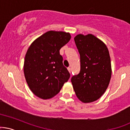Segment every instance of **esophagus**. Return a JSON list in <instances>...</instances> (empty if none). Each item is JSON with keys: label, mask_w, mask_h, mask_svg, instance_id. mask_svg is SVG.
<instances>
[{"label": "esophagus", "mask_w": 130, "mask_h": 130, "mask_svg": "<svg viewBox=\"0 0 130 130\" xmlns=\"http://www.w3.org/2000/svg\"><path fill=\"white\" fill-rule=\"evenodd\" d=\"M68 72H69L70 73H71V72H72V70H71V68L70 67H68Z\"/></svg>", "instance_id": "obj_1"}]
</instances>
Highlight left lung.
I'll list each match as a JSON object with an SVG mask.
<instances>
[{
  "mask_svg": "<svg viewBox=\"0 0 130 130\" xmlns=\"http://www.w3.org/2000/svg\"><path fill=\"white\" fill-rule=\"evenodd\" d=\"M80 55L81 69L71 81L77 98L84 103L99 99L109 85L112 75L108 48L95 36L79 34L74 38Z\"/></svg>",
  "mask_w": 130,
  "mask_h": 130,
  "instance_id": "1",
  "label": "left lung"
}]
</instances>
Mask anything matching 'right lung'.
I'll return each mask as SVG.
<instances>
[{
  "mask_svg": "<svg viewBox=\"0 0 130 130\" xmlns=\"http://www.w3.org/2000/svg\"><path fill=\"white\" fill-rule=\"evenodd\" d=\"M71 39L69 32L49 31L35 39L24 62L26 81L35 95L48 99L57 95L70 78L60 49Z\"/></svg>",
  "mask_w": 130,
  "mask_h": 130,
  "instance_id": "add662e5",
  "label": "right lung"
}]
</instances>
